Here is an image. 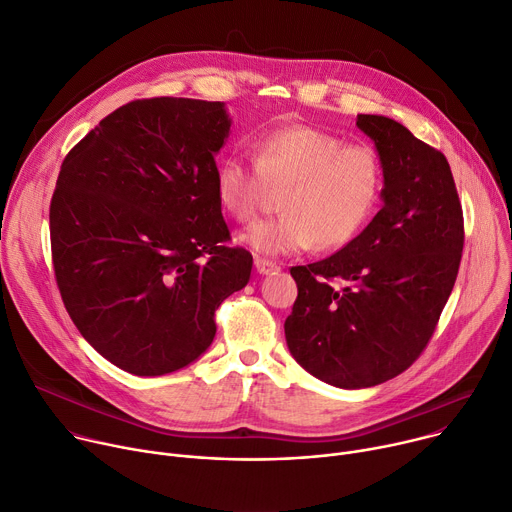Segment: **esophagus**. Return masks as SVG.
<instances>
[{
	"label": "esophagus",
	"mask_w": 512,
	"mask_h": 512,
	"mask_svg": "<svg viewBox=\"0 0 512 512\" xmlns=\"http://www.w3.org/2000/svg\"><path fill=\"white\" fill-rule=\"evenodd\" d=\"M255 267H257V271H259L261 275H269V273L280 269V265L269 261V259H263V257H257V259H255Z\"/></svg>",
	"instance_id": "34e87169"
}]
</instances>
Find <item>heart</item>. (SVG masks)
Segmentation results:
<instances>
[{
    "instance_id": "heart-1",
    "label": "heart",
    "mask_w": 512,
    "mask_h": 512,
    "mask_svg": "<svg viewBox=\"0 0 512 512\" xmlns=\"http://www.w3.org/2000/svg\"><path fill=\"white\" fill-rule=\"evenodd\" d=\"M271 188H286L282 216L259 220L239 241L265 257L296 255L312 243L331 251L353 241L374 216L382 190L380 157L312 126L275 128L259 138L255 163L226 157L216 173L220 208L239 222L255 216Z\"/></svg>"
}]
</instances>
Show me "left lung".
I'll return each instance as SVG.
<instances>
[{
	"label": "left lung",
	"mask_w": 512,
	"mask_h": 512,
	"mask_svg": "<svg viewBox=\"0 0 512 512\" xmlns=\"http://www.w3.org/2000/svg\"><path fill=\"white\" fill-rule=\"evenodd\" d=\"M376 145L382 210L339 253L292 267V357L314 378L357 390L396 378L423 353L453 290L463 214L443 153L400 122L359 114Z\"/></svg>",
	"instance_id": "1"
}]
</instances>
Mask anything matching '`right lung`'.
I'll use <instances>...</instances> for the list:
<instances>
[{
    "instance_id": "obj_1",
    "label": "right lung",
    "mask_w": 512,
    "mask_h": 512,
    "mask_svg": "<svg viewBox=\"0 0 512 512\" xmlns=\"http://www.w3.org/2000/svg\"><path fill=\"white\" fill-rule=\"evenodd\" d=\"M224 102L136 100L65 157L51 200L57 286L83 339L134 376H165L214 341L216 308L251 277L216 192Z\"/></svg>"
}]
</instances>
